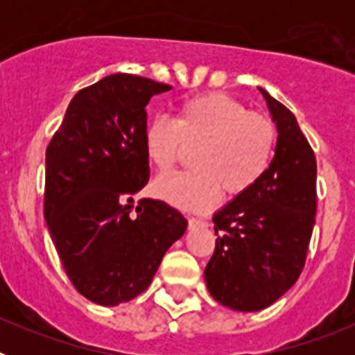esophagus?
<instances>
[{
	"instance_id": "obj_1",
	"label": "esophagus",
	"mask_w": 355,
	"mask_h": 355,
	"mask_svg": "<svg viewBox=\"0 0 355 355\" xmlns=\"http://www.w3.org/2000/svg\"><path fill=\"white\" fill-rule=\"evenodd\" d=\"M188 225H190V229H193L199 227V225H208V222H206L205 218H199V216H190V218H188Z\"/></svg>"
}]
</instances>
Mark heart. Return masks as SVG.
I'll list each match as a JSON object with an SVG mask.
<instances>
[{"mask_svg": "<svg viewBox=\"0 0 355 355\" xmlns=\"http://www.w3.org/2000/svg\"><path fill=\"white\" fill-rule=\"evenodd\" d=\"M184 147L192 167L156 178L153 192L188 211H206L229 196L247 192L270 165L275 147L274 122L250 112L222 92L188 97L174 119H150L144 130V153L156 171L171 168Z\"/></svg>", "mask_w": 355, "mask_h": 355, "instance_id": "heart-1", "label": "heart"}]
</instances>
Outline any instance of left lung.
Returning <instances> with one entry per match:
<instances>
[{"label":"left lung","instance_id":"left-lung-1","mask_svg":"<svg viewBox=\"0 0 355 355\" xmlns=\"http://www.w3.org/2000/svg\"><path fill=\"white\" fill-rule=\"evenodd\" d=\"M261 90L277 126L270 167L213 216L215 252L205 279L216 302L259 311L299 279L316 213V158L297 119Z\"/></svg>","mask_w":355,"mask_h":355}]
</instances>
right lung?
I'll return each instance as SVG.
<instances>
[{
  "label": "right lung",
  "instance_id": "right-lung-1",
  "mask_svg": "<svg viewBox=\"0 0 355 355\" xmlns=\"http://www.w3.org/2000/svg\"><path fill=\"white\" fill-rule=\"evenodd\" d=\"M135 74H110L72 97L46 149L44 218L65 274L101 306L147 290L187 218L163 200L133 196L149 181L146 106L171 90Z\"/></svg>",
  "mask_w": 355,
  "mask_h": 355
}]
</instances>
